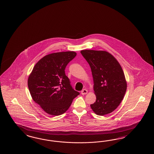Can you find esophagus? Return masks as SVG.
<instances>
[{
    "label": "esophagus",
    "mask_w": 154,
    "mask_h": 154,
    "mask_svg": "<svg viewBox=\"0 0 154 154\" xmlns=\"http://www.w3.org/2000/svg\"><path fill=\"white\" fill-rule=\"evenodd\" d=\"M87 93H88V91H87V89H83V90L81 91V94H87Z\"/></svg>",
    "instance_id": "1"
}]
</instances>
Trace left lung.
Instances as JSON below:
<instances>
[{
  "label": "left lung",
  "instance_id": "1",
  "mask_svg": "<svg viewBox=\"0 0 154 154\" xmlns=\"http://www.w3.org/2000/svg\"><path fill=\"white\" fill-rule=\"evenodd\" d=\"M80 53L90 66L94 80L96 100L91 105V109L99 116L112 113L121 103L127 89L121 65L106 51L84 50Z\"/></svg>",
  "mask_w": 154,
  "mask_h": 154
}]
</instances>
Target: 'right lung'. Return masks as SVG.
Wrapping results in <instances>:
<instances>
[{"mask_svg":"<svg viewBox=\"0 0 154 154\" xmlns=\"http://www.w3.org/2000/svg\"><path fill=\"white\" fill-rule=\"evenodd\" d=\"M76 55L74 51L46 55L35 65L28 77V86L32 99L48 114L64 113L79 94L71 87L65 71Z\"/></svg>","mask_w":154,"mask_h":154,"instance_id":"obj_1","label":"right lung"}]
</instances>
